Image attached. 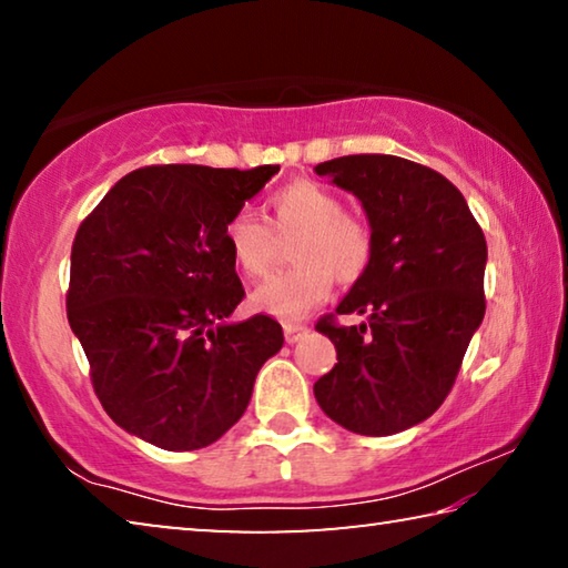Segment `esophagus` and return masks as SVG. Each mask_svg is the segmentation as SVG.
I'll list each match as a JSON object with an SVG mask.
<instances>
[{"label": "esophagus", "instance_id": "1", "mask_svg": "<svg viewBox=\"0 0 568 568\" xmlns=\"http://www.w3.org/2000/svg\"><path fill=\"white\" fill-rule=\"evenodd\" d=\"M283 333H285V341L287 343H297V341L305 338V335H307V325L305 323L287 321V323H283Z\"/></svg>", "mask_w": 568, "mask_h": 568}]
</instances>
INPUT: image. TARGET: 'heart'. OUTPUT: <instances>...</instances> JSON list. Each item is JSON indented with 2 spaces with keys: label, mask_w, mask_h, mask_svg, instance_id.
I'll use <instances>...</instances> for the list:
<instances>
[{
  "label": "heart",
  "mask_w": 568,
  "mask_h": 568,
  "mask_svg": "<svg viewBox=\"0 0 568 568\" xmlns=\"http://www.w3.org/2000/svg\"><path fill=\"white\" fill-rule=\"evenodd\" d=\"M272 227L267 229L266 225ZM277 237H293L295 267L267 277L250 295L253 311L281 321L303 318L328 301L333 277L355 283L373 263V235L361 217L345 213L333 190L311 180H295L267 197V223L250 207H237L225 220L223 240L230 261L247 277H261L273 263Z\"/></svg>",
  "instance_id": "heart-1"
}]
</instances>
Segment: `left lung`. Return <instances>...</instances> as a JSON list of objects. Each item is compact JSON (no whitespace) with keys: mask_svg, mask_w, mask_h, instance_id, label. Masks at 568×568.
Masks as SVG:
<instances>
[{"mask_svg":"<svg viewBox=\"0 0 568 568\" xmlns=\"http://www.w3.org/2000/svg\"><path fill=\"white\" fill-rule=\"evenodd\" d=\"M368 215L373 263L335 307L368 315L315 331L338 353L313 393L325 416L361 436H390L434 416L454 388L484 321L486 237L440 172L396 155H348L315 165Z\"/></svg>","mask_w":568,"mask_h":568,"instance_id":"obj_1","label":"left lung"}]
</instances>
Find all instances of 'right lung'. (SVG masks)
I'll list each match as a JSON object with an SVG mask.
<instances>
[{"instance_id": "1", "label": "right lung", "mask_w": 568, "mask_h": 568, "mask_svg": "<svg viewBox=\"0 0 568 568\" xmlns=\"http://www.w3.org/2000/svg\"><path fill=\"white\" fill-rule=\"evenodd\" d=\"M277 170L140 168L82 220L67 321L102 408L128 434L165 450L215 444L283 348L271 315L227 321L245 291L223 240L225 220Z\"/></svg>"}]
</instances>
